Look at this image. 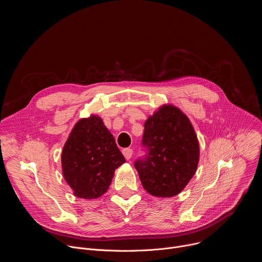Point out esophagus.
<instances>
[{
  "mask_svg": "<svg viewBox=\"0 0 262 262\" xmlns=\"http://www.w3.org/2000/svg\"><path fill=\"white\" fill-rule=\"evenodd\" d=\"M122 154H123L124 158L128 161V160H130V158H132V156H133V149H130V148H125V149H123V150H122Z\"/></svg>",
  "mask_w": 262,
  "mask_h": 262,
  "instance_id": "34e87169",
  "label": "esophagus"
}]
</instances>
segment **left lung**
Instances as JSON below:
<instances>
[{
    "mask_svg": "<svg viewBox=\"0 0 262 262\" xmlns=\"http://www.w3.org/2000/svg\"><path fill=\"white\" fill-rule=\"evenodd\" d=\"M148 155L135 167L143 188L155 197L178 195L196 173L200 148L195 129L182 111L163 104L144 124Z\"/></svg>",
    "mask_w": 262,
    "mask_h": 262,
    "instance_id": "obj_1",
    "label": "left lung"
}]
</instances>
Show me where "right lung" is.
Returning <instances> with one entry per match:
<instances>
[{
    "instance_id": "add662e5",
    "label": "right lung",
    "mask_w": 262,
    "mask_h": 262,
    "mask_svg": "<svg viewBox=\"0 0 262 262\" xmlns=\"http://www.w3.org/2000/svg\"><path fill=\"white\" fill-rule=\"evenodd\" d=\"M123 163L113 135L93 114L74 124L61 156L64 179L74 195L88 200L107 191L115 170Z\"/></svg>"
}]
</instances>
